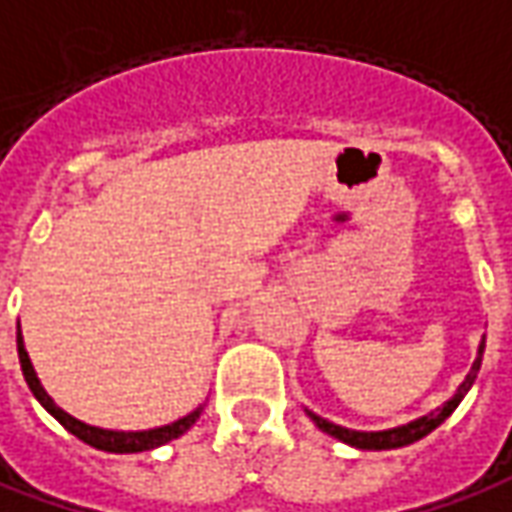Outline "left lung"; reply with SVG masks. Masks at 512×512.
I'll return each instance as SVG.
<instances>
[{
    "label": "left lung",
    "mask_w": 512,
    "mask_h": 512,
    "mask_svg": "<svg viewBox=\"0 0 512 512\" xmlns=\"http://www.w3.org/2000/svg\"><path fill=\"white\" fill-rule=\"evenodd\" d=\"M482 353H485V339L479 342V353H476V361H474V367H471V373L465 375V381H462L460 389H457V395H454L451 401L443 403L437 412H429V415L417 417V420L406 423V426H398V429L353 431V429H344V426H336V423H330V420L314 415V412H308V417H311V420H314L316 426L325 431V434H330V437H336V440H342V443H347V446H353V448H364V451H387V448L409 446V443H415V440H420V437H426L429 431L437 429V426H440V423H443V420H446V417L460 406V401L465 398V392H468L471 384H474L479 367H482Z\"/></svg>",
    "instance_id": "obj_1"
}]
</instances>
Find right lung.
I'll use <instances>...</instances> for the list:
<instances>
[{"label":"right lung","instance_id":"1","mask_svg":"<svg viewBox=\"0 0 512 512\" xmlns=\"http://www.w3.org/2000/svg\"><path fill=\"white\" fill-rule=\"evenodd\" d=\"M16 347H19V364H22V373L24 381H27V387L30 392L36 395V401L50 412L61 426H64L69 434H75L78 440H83L86 446L100 448V451H109V454H137V451H151V448H159L170 443V440H176V437H182L184 431L190 429L193 423H196L201 412H204V406H198L193 409L190 415L179 417V420H173L168 426H159V429H148V431H111V429H97V426H89V423H83L78 417H72L69 412H64L58 403L52 401L50 395L44 392L41 387V381H38L36 370H33V364H30V356H27V350H24V339H22V328L16 330Z\"/></svg>","mask_w":512,"mask_h":512}]
</instances>
